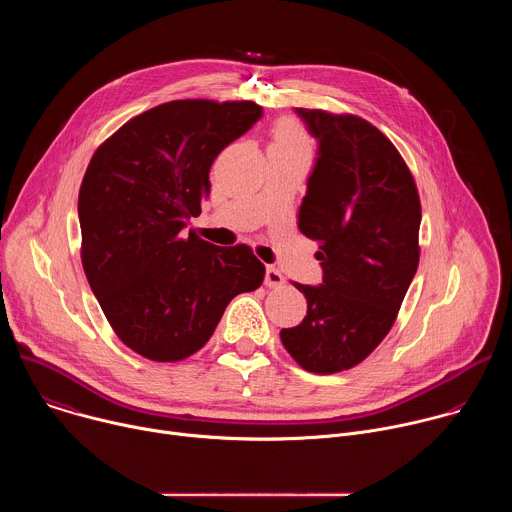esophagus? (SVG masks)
Returning <instances> with one entry per match:
<instances>
[{
	"mask_svg": "<svg viewBox=\"0 0 512 512\" xmlns=\"http://www.w3.org/2000/svg\"><path fill=\"white\" fill-rule=\"evenodd\" d=\"M283 283H285V279H283V275L279 273V269L267 267V271H265V285H267V287H281Z\"/></svg>",
	"mask_w": 512,
	"mask_h": 512,
	"instance_id": "obj_1",
	"label": "esophagus"
}]
</instances>
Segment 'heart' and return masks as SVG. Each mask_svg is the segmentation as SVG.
I'll use <instances>...</instances> for the list:
<instances>
[{"label":"heart","mask_w":512,"mask_h":512,"mask_svg":"<svg viewBox=\"0 0 512 512\" xmlns=\"http://www.w3.org/2000/svg\"><path fill=\"white\" fill-rule=\"evenodd\" d=\"M271 148L310 154V135L296 117H281L271 129Z\"/></svg>","instance_id":"heart-1"}]
</instances>
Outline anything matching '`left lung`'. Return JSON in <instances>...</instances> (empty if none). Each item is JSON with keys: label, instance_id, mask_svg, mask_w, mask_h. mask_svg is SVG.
Instances as JSON below:
<instances>
[{"label": "left lung", "instance_id": "left-lung-1", "mask_svg": "<svg viewBox=\"0 0 512 512\" xmlns=\"http://www.w3.org/2000/svg\"><path fill=\"white\" fill-rule=\"evenodd\" d=\"M320 150L300 206V231L318 241V287L302 324L279 332L302 369L356 367L389 334L419 265L421 202L391 139L350 113L296 109Z\"/></svg>", "mask_w": 512, "mask_h": 512}]
</instances>
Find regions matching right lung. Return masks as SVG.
<instances>
[{
  "label": "right lung",
  "mask_w": 512,
  "mask_h": 512,
  "mask_svg": "<svg viewBox=\"0 0 512 512\" xmlns=\"http://www.w3.org/2000/svg\"><path fill=\"white\" fill-rule=\"evenodd\" d=\"M261 115L253 101H170L121 125L89 162L79 192L83 269L119 340L143 358L198 352L229 302L263 283L251 247L182 233L210 194L214 158Z\"/></svg>",
  "instance_id": "1"
}]
</instances>
